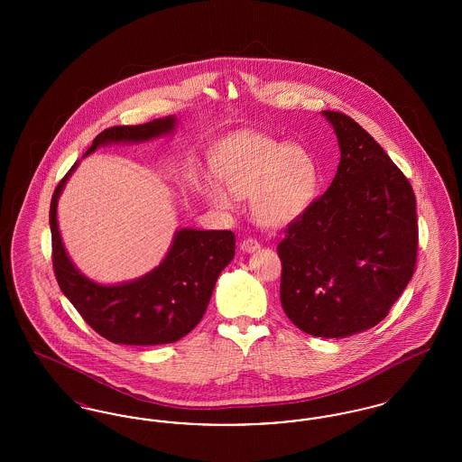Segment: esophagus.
I'll list each match as a JSON object with an SVG mask.
<instances>
[{"mask_svg":"<svg viewBox=\"0 0 462 462\" xmlns=\"http://www.w3.org/2000/svg\"><path fill=\"white\" fill-rule=\"evenodd\" d=\"M241 249L244 253H254V251L260 249V242L253 239V237H247V239L241 242Z\"/></svg>","mask_w":462,"mask_h":462,"instance_id":"34e87169","label":"esophagus"}]
</instances>
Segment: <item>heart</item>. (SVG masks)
<instances>
[{
    "label": "heart",
    "instance_id": "1",
    "mask_svg": "<svg viewBox=\"0 0 462 462\" xmlns=\"http://www.w3.org/2000/svg\"><path fill=\"white\" fill-rule=\"evenodd\" d=\"M215 171L234 196H251L253 217L270 228L301 218L320 189V168L307 147L260 133H241L225 140ZM206 194L218 208L232 206V198L221 187L211 185Z\"/></svg>",
    "mask_w": 462,
    "mask_h": 462
}]
</instances>
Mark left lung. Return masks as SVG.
Masks as SVG:
<instances>
[{
  "label": "left lung",
  "mask_w": 462,
  "mask_h": 462,
  "mask_svg": "<svg viewBox=\"0 0 462 462\" xmlns=\"http://www.w3.org/2000/svg\"><path fill=\"white\" fill-rule=\"evenodd\" d=\"M341 159L328 192L279 244L281 303L298 329L346 337L379 324L412 279L416 198L409 180L350 116L322 110Z\"/></svg>",
  "instance_id": "1"
}]
</instances>
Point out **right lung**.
<instances>
[{"label": "right lung", "instance_id": "1", "mask_svg": "<svg viewBox=\"0 0 462 462\" xmlns=\"http://www.w3.org/2000/svg\"><path fill=\"white\" fill-rule=\"evenodd\" d=\"M175 116L138 126H114L100 133L87 155L102 145L142 143L175 132ZM57 185L50 204L53 270L67 300L91 329L117 345L152 346L175 343L200 322L221 270L236 254L230 230H176L164 260L149 273L121 284H98L83 275L67 254L57 223L59 198L69 176Z\"/></svg>", "mask_w": 462, "mask_h": 462}]
</instances>
